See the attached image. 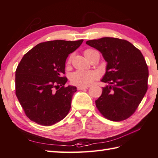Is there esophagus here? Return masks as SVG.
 Here are the masks:
<instances>
[{"instance_id":"obj_1","label":"esophagus","mask_w":158,"mask_h":158,"mask_svg":"<svg viewBox=\"0 0 158 158\" xmlns=\"http://www.w3.org/2000/svg\"><path fill=\"white\" fill-rule=\"evenodd\" d=\"M77 89H78V90H85L89 89V86H82V85H80Z\"/></svg>"}]
</instances>
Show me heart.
I'll return each instance as SVG.
<instances>
[{
    "label": "heart",
    "mask_w": 158,
    "mask_h": 158,
    "mask_svg": "<svg viewBox=\"0 0 158 158\" xmlns=\"http://www.w3.org/2000/svg\"><path fill=\"white\" fill-rule=\"evenodd\" d=\"M94 49H88L84 51V56L88 59L91 53L94 52ZM72 57L70 56L68 60V64L70 63ZM99 73L94 70H77L72 74L70 77V81L74 85H82V86H88L92 84L95 79H98Z\"/></svg>",
    "instance_id": "heart-1"
}]
</instances>
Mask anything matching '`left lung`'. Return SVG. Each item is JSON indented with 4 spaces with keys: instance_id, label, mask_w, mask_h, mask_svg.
Returning a JSON list of instances; mask_svg holds the SVG:
<instances>
[{
    "instance_id": "obj_1",
    "label": "left lung",
    "mask_w": 158,
    "mask_h": 158,
    "mask_svg": "<svg viewBox=\"0 0 158 158\" xmlns=\"http://www.w3.org/2000/svg\"><path fill=\"white\" fill-rule=\"evenodd\" d=\"M86 44L98 50L107 63L101 81L108 85L95 100L96 106L110 121L127 119L148 89V68L143 56L130 42L116 37L92 40Z\"/></svg>"
}]
</instances>
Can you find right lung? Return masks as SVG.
<instances>
[{"label":"right lung","instance_id":"obj_1","mask_svg":"<svg viewBox=\"0 0 158 158\" xmlns=\"http://www.w3.org/2000/svg\"><path fill=\"white\" fill-rule=\"evenodd\" d=\"M83 41L42 42L23 56L16 69V95L31 121L49 126L68 115L77 88L64 86L63 74L67 58Z\"/></svg>","mask_w":158,"mask_h":158}]
</instances>
